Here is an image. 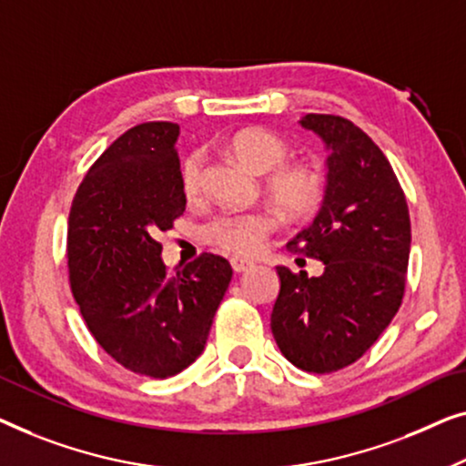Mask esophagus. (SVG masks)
I'll return each instance as SVG.
<instances>
[{"label": "esophagus", "instance_id": "1", "mask_svg": "<svg viewBox=\"0 0 466 466\" xmlns=\"http://www.w3.org/2000/svg\"><path fill=\"white\" fill-rule=\"evenodd\" d=\"M230 264H232V270L236 274H242V272L251 270V268H253V261H247V259H232Z\"/></svg>", "mask_w": 466, "mask_h": 466}]
</instances>
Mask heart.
Segmentation results:
<instances>
[{
    "label": "heart",
    "mask_w": 466,
    "mask_h": 466,
    "mask_svg": "<svg viewBox=\"0 0 466 466\" xmlns=\"http://www.w3.org/2000/svg\"><path fill=\"white\" fill-rule=\"evenodd\" d=\"M228 149L255 175H266V194L291 218H306L314 213L323 200V181L317 173L291 160V147L280 137L268 130L248 128L228 139ZM205 179V154L200 149L183 156L179 165L181 189L187 198L202 192ZM277 219L268 211L247 213H218L200 226L198 236L208 247L219 248L236 258H251L264 247Z\"/></svg>",
    "instance_id": "heart-1"
}]
</instances>
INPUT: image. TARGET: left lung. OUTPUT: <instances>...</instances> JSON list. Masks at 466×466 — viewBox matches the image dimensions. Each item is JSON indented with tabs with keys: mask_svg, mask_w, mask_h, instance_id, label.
Wrapping results in <instances>:
<instances>
[{
	"mask_svg": "<svg viewBox=\"0 0 466 466\" xmlns=\"http://www.w3.org/2000/svg\"><path fill=\"white\" fill-rule=\"evenodd\" d=\"M325 143L327 186L314 221L287 242L325 264L320 277L279 266L270 327L296 367L329 373L355 363L401 306L410 261L408 202L390 162L350 120L308 114L299 120Z\"/></svg>",
	"mask_w": 466,
	"mask_h": 466,
	"instance_id": "1",
	"label": "left lung"
}]
</instances>
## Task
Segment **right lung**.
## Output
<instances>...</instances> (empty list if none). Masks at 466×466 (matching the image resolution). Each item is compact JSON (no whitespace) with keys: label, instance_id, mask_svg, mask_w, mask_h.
<instances>
[{"label":"right lung","instance_id":"obj_1","mask_svg":"<svg viewBox=\"0 0 466 466\" xmlns=\"http://www.w3.org/2000/svg\"><path fill=\"white\" fill-rule=\"evenodd\" d=\"M179 127L146 122L111 143L84 177L67 224L69 283L86 327L127 370L170 378L205 350L232 280L228 259L202 253L177 274L160 232L186 211Z\"/></svg>","mask_w":466,"mask_h":466}]
</instances>
